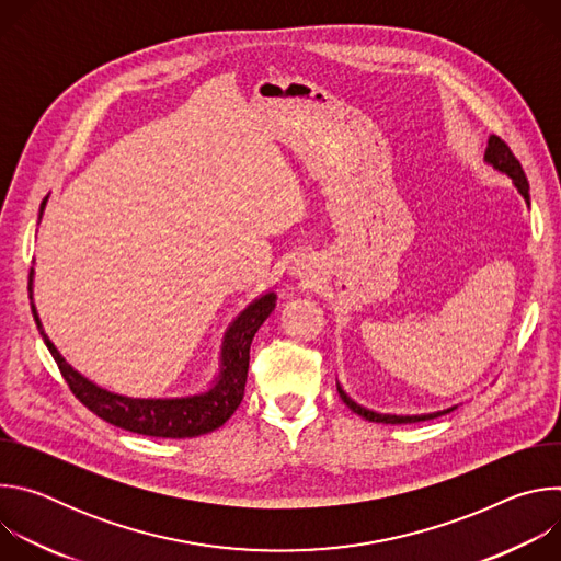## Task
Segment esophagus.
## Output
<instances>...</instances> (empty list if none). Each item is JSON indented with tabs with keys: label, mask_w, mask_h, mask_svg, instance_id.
I'll list each match as a JSON object with an SVG mask.
<instances>
[{
	"label": "esophagus",
	"mask_w": 561,
	"mask_h": 561,
	"mask_svg": "<svg viewBox=\"0 0 561 561\" xmlns=\"http://www.w3.org/2000/svg\"><path fill=\"white\" fill-rule=\"evenodd\" d=\"M306 268H308V266H306L304 262H297V266H295V271H297L299 275H304V273H306Z\"/></svg>",
	"instance_id": "esophagus-1"
}]
</instances>
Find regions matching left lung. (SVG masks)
Masks as SVG:
<instances>
[{
    "label": "left lung",
    "mask_w": 561,
    "mask_h": 561,
    "mask_svg": "<svg viewBox=\"0 0 561 561\" xmlns=\"http://www.w3.org/2000/svg\"><path fill=\"white\" fill-rule=\"evenodd\" d=\"M484 159H486V162H489L493 169H497L500 173H506V175L513 180V184L517 186L519 195L526 199V204H530L526 173H524V169H522V164H519V159L513 154V150L508 148V144H506L504 139H500L497 135H491ZM337 390H340V397L344 399V404H346L353 413H357L359 417H364V420H368V422H377V424H415V422H424V420H435V417L446 415V413H450V411L457 409V407H453V409L437 411V413H428V415H386V413H375V411H368V409L355 404L353 399L342 390L340 383H337Z\"/></svg>",
    "instance_id": "left-lung-1"
}]
</instances>
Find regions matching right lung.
<instances>
[{
	"instance_id": "right-lung-1",
	"label": "right lung",
	"mask_w": 561,
	"mask_h": 561,
	"mask_svg": "<svg viewBox=\"0 0 561 561\" xmlns=\"http://www.w3.org/2000/svg\"><path fill=\"white\" fill-rule=\"evenodd\" d=\"M48 197L42 202L39 219L44 213ZM28 290L33 293V271ZM33 317L42 331L39 317L35 306ZM275 308V293H266L257 297L249 308L237 314L234 322L228 327L221 346V370L215 383L199 394L188 397H171V399H137L117 394L100 388L89 381L84 375H79L66 359L59 355L55 344L44 335V344L48 346L53 359L59 366L61 377L66 379L72 394L82 402L91 413L102 417L104 422L148 437H164V439H186L213 433L224 426L226 420L237 411L244 399L247 377H249V359L251 344L260 327L266 322V317Z\"/></svg>"
}]
</instances>
